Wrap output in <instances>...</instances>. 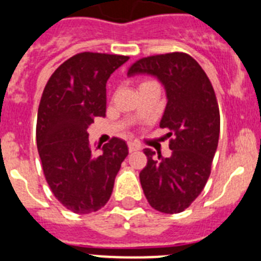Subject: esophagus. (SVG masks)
Wrapping results in <instances>:
<instances>
[{
    "label": "esophagus",
    "instance_id": "34e87169",
    "mask_svg": "<svg viewBox=\"0 0 261 261\" xmlns=\"http://www.w3.org/2000/svg\"><path fill=\"white\" fill-rule=\"evenodd\" d=\"M128 149H129V151L132 153V151L140 150V149H141V146H140V144H137V142L129 141V142H128Z\"/></svg>",
    "mask_w": 261,
    "mask_h": 261
}]
</instances>
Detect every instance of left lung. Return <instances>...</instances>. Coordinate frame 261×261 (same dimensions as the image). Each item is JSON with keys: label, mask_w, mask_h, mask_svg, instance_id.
Segmentation results:
<instances>
[{"label": "left lung", "mask_w": 261, "mask_h": 261, "mask_svg": "<svg viewBox=\"0 0 261 261\" xmlns=\"http://www.w3.org/2000/svg\"><path fill=\"white\" fill-rule=\"evenodd\" d=\"M150 74L165 86L167 105L161 128L170 132L171 155L145 149L147 163L140 181L151 208L180 213L195 201L211 175L220 137V110L208 75L199 62L183 52L144 57L128 75Z\"/></svg>", "instance_id": "left-lung-1"}]
</instances>
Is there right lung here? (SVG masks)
<instances>
[{"label": "right lung", "instance_id": "right-lung-1", "mask_svg": "<svg viewBox=\"0 0 261 261\" xmlns=\"http://www.w3.org/2000/svg\"><path fill=\"white\" fill-rule=\"evenodd\" d=\"M128 59L78 53L55 70L41 95L36 144L45 180L55 197L77 214L96 212L107 204L128 155L125 141L117 137L94 153L87 133L95 117L106 116L108 78Z\"/></svg>", "mask_w": 261, "mask_h": 261}]
</instances>
